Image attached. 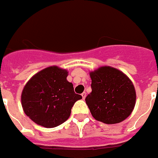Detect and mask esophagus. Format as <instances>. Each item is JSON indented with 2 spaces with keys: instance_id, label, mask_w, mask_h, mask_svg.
I'll use <instances>...</instances> for the list:
<instances>
[{
  "instance_id": "esophagus-1",
  "label": "esophagus",
  "mask_w": 158,
  "mask_h": 158,
  "mask_svg": "<svg viewBox=\"0 0 158 158\" xmlns=\"http://www.w3.org/2000/svg\"><path fill=\"white\" fill-rule=\"evenodd\" d=\"M81 96H82V98H83V99H85V98H86V93H85V92H84V93L81 94Z\"/></svg>"
}]
</instances>
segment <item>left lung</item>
<instances>
[{"label":"left lung","mask_w":158,"mask_h":158,"mask_svg":"<svg viewBox=\"0 0 158 158\" xmlns=\"http://www.w3.org/2000/svg\"><path fill=\"white\" fill-rule=\"evenodd\" d=\"M89 75L92 92L85 101L94 119L108 125L125 120L136 102V92L130 78L106 65L91 71Z\"/></svg>","instance_id":"left-lung-1"}]
</instances>
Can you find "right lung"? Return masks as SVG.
Here are the masks:
<instances>
[{
    "label": "right lung",
    "instance_id": "1",
    "mask_svg": "<svg viewBox=\"0 0 158 158\" xmlns=\"http://www.w3.org/2000/svg\"><path fill=\"white\" fill-rule=\"evenodd\" d=\"M68 71L56 65L35 74L23 87L21 104L26 115L38 125L54 128L66 121L81 95L66 79Z\"/></svg>",
    "mask_w": 158,
    "mask_h": 158
}]
</instances>
